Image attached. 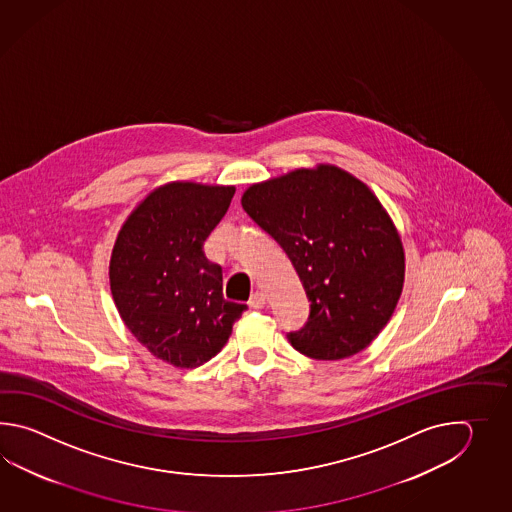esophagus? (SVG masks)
I'll use <instances>...</instances> for the list:
<instances>
[{
  "instance_id": "obj_1",
  "label": "esophagus",
  "mask_w": 512,
  "mask_h": 512,
  "mask_svg": "<svg viewBox=\"0 0 512 512\" xmlns=\"http://www.w3.org/2000/svg\"><path fill=\"white\" fill-rule=\"evenodd\" d=\"M249 305H251L252 309H263L265 307V294L261 293V291L252 293Z\"/></svg>"
}]
</instances>
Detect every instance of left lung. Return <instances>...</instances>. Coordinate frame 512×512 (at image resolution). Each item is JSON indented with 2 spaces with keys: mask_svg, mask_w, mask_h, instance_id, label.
<instances>
[{
  "mask_svg": "<svg viewBox=\"0 0 512 512\" xmlns=\"http://www.w3.org/2000/svg\"><path fill=\"white\" fill-rule=\"evenodd\" d=\"M241 205L289 256L311 302L291 346L316 360L368 348L404 283L403 243L370 188L320 164L249 186Z\"/></svg>",
  "mask_w": 512,
  "mask_h": 512,
  "instance_id": "left-lung-1",
  "label": "left lung"
}]
</instances>
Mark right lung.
I'll use <instances>...</instances> for the list:
<instances>
[{"label": "right lung", "instance_id": "right-lung-1", "mask_svg": "<svg viewBox=\"0 0 512 512\" xmlns=\"http://www.w3.org/2000/svg\"><path fill=\"white\" fill-rule=\"evenodd\" d=\"M234 186L168 183L122 225L109 261L120 318L157 359L197 368L227 344L247 309L223 298V271L203 243L227 214Z\"/></svg>", "mask_w": 512, "mask_h": 512}]
</instances>
